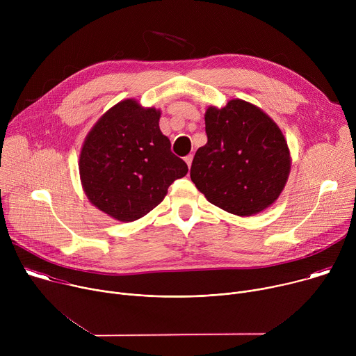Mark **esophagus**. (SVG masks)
<instances>
[{"mask_svg":"<svg viewBox=\"0 0 356 356\" xmlns=\"http://www.w3.org/2000/svg\"><path fill=\"white\" fill-rule=\"evenodd\" d=\"M184 161H186V163H187V166H188V169L191 168V162H193V155H187L186 158H184Z\"/></svg>","mask_w":356,"mask_h":356,"instance_id":"obj_1","label":"esophagus"}]
</instances>
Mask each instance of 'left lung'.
Listing matches in <instances>:
<instances>
[{
  "instance_id": "obj_1",
  "label": "left lung",
  "mask_w": 356,
  "mask_h": 356,
  "mask_svg": "<svg viewBox=\"0 0 356 356\" xmlns=\"http://www.w3.org/2000/svg\"><path fill=\"white\" fill-rule=\"evenodd\" d=\"M207 143L197 149L190 177L211 204L241 217L273 204L290 172L287 142L262 110L243 99L206 113Z\"/></svg>"
}]
</instances>
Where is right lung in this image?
Listing matches in <instances>:
<instances>
[{
	"instance_id": "right-lung-1",
	"label": "right lung",
	"mask_w": 356,
	"mask_h": 356,
	"mask_svg": "<svg viewBox=\"0 0 356 356\" xmlns=\"http://www.w3.org/2000/svg\"><path fill=\"white\" fill-rule=\"evenodd\" d=\"M161 113L125 99L88 132L80 154V177L92 204L131 222L154 210L187 165L159 129Z\"/></svg>"
}]
</instances>
